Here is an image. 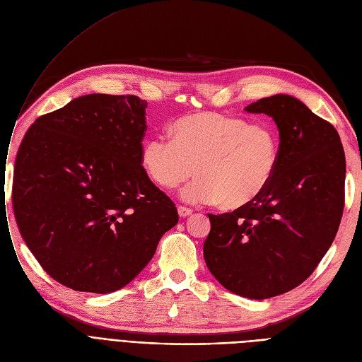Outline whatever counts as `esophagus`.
I'll return each mask as SVG.
<instances>
[{
  "mask_svg": "<svg viewBox=\"0 0 362 362\" xmlns=\"http://www.w3.org/2000/svg\"><path fill=\"white\" fill-rule=\"evenodd\" d=\"M191 214H193V210H191L189 207H185V206H178V215L181 218H187Z\"/></svg>",
  "mask_w": 362,
  "mask_h": 362,
  "instance_id": "obj_1",
  "label": "esophagus"
}]
</instances>
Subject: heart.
I'll return each mask as SVG.
<instances>
[{
  "label": "heart",
  "mask_w": 362,
  "mask_h": 362,
  "mask_svg": "<svg viewBox=\"0 0 362 362\" xmlns=\"http://www.w3.org/2000/svg\"><path fill=\"white\" fill-rule=\"evenodd\" d=\"M281 158L279 134L267 124L215 112L178 118L171 140L147 139L140 151L143 171L162 189L196 180L184 197L216 202L235 210L257 200L272 182Z\"/></svg>",
  "instance_id": "b5f03b06"
}]
</instances>
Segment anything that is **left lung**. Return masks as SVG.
<instances>
[{
  "label": "left lung",
  "instance_id": "left-lung-1",
  "mask_svg": "<svg viewBox=\"0 0 362 362\" xmlns=\"http://www.w3.org/2000/svg\"><path fill=\"white\" fill-rule=\"evenodd\" d=\"M278 125L281 158L264 193L211 215L204 262L222 286L266 300L301 285L330 248L345 206L346 162L334 127L289 95L248 105Z\"/></svg>",
  "mask_w": 362,
  "mask_h": 362
}]
</instances>
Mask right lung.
<instances>
[{
	"mask_svg": "<svg viewBox=\"0 0 362 362\" xmlns=\"http://www.w3.org/2000/svg\"><path fill=\"white\" fill-rule=\"evenodd\" d=\"M147 102L84 95L39 117L13 178L18 230L52 279L80 292L124 288L178 223L174 202L140 163Z\"/></svg>",
	"mask_w": 362,
	"mask_h": 362,
	"instance_id": "add662e5",
	"label": "right lung"
}]
</instances>
